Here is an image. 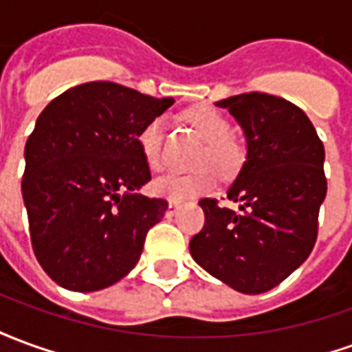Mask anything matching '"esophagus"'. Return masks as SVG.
I'll use <instances>...</instances> for the list:
<instances>
[{
  "mask_svg": "<svg viewBox=\"0 0 352 352\" xmlns=\"http://www.w3.org/2000/svg\"><path fill=\"white\" fill-rule=\"evenodd\" d=\"M181 209V201H177V199H169V204H168V217H173V214H177V211Z\"/></svg>",
  "mask_w": 352,
  "mask_h": 352,
  "instance_id": "obj_1",
  "label": "esophagus"
}]
</instances>
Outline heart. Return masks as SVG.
Listing matches in <instances>:
<instances>
[{"label":"heart","instance_id":"heart-1","mask_svg":"<svg viewBox=\"0 0 352 352\" xmlns=\"http://www.w3.org/2000/svg\"><path fill=\"white\" fill-rule=\"evenodd\" d=\"M186 118L192 124V128L207 141L206 148L199 153L196 160V164H199L198 169L169 171L154 181V192L164 198L184 199L204 194L214 184V168L219 177L230 179L243 166V146L232 138V126L222 113L213 107H198L192 109ZM164 141H166V120L162 116L148 120L139 131V151L143 154L146 166L153 171H158L164 166ZM209 165L214 168H209Z\"/></svg>","mask_w":352,"mask_h":352}]
</instances>
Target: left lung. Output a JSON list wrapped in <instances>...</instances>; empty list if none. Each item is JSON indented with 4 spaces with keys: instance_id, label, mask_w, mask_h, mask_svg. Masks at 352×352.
Returning <instances> with one entry per match:
<instances>
[{
    "instance_id": "8db88e82",
    "label": "left lung",
    "mask_w": 352,
    "mask_h": 352,
    "mask_svg": "<svg viewBox=\"0 0 352 352\" xmlns=\"http://www.w3.org/2000/svg\"><path fill=\"white\" fill-rule=\"evenodd\" d=\"M241 124L247 160L230 186L239 209L204 198L206 224L190 239V254L213 277L243 294H262L307 260L326 198L324 146L307 115L264 92L217 103Z\"/></svg>"
}]
</instances>
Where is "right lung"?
<instances>
[{
  "label": "right lung",
  "instance_id": "add662e5",
  "mask_svg": "<svg viewBox=\"0 0 352 352\" xmlns=\"http://www.w3.org/2000/svg\"><path fill=\"white\" fill-rule=\"evenodd\" d=\"M173 101L96 80L43 109L24 148L22 198L35 258L58 285L101 290L138 264L168 209L138 192L151 181L138 135Z\"/></svg>",
  "mask_w": 352,
  "mask_h": 352
}]
</instances>
